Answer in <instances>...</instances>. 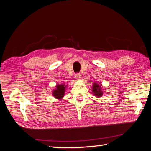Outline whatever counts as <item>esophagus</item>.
Segmentation results:
<instances>
[{
	"label": "esophagus",
	"instance_id": "esophagus-1",
	"mask_svg": "<svg viewBox=\"0 0 151 151\" xmlns=\"http://www.w3.org/2000/svg\"><path fill=\"white\" fill-rule=\"evenodd\" d=\"M75 78H76V79H81V73H76V74H75Z\"/></svg>",
	"mask_w": 151,
	"mask_h": 151
}]
</instances>
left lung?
<instances>
[{"mask_svg":"<svg viewBox=\"0 0 151 151\" xmlns=\"http://www.w3.org/2000/svg\"><path fill=\"white\" fill-rule=\"evenodd\" d=\"M92 88V92L95 93L94 95L99 97V98L102 96L103 92L101 90V86H99L98 84H97V83H93Z\"/></svg>","mask_w":151,"mask_h":151,"instance_id":"obj_1","label":"left lung"}]
</instances>
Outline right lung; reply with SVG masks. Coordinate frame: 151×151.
<instances>
[{
  "label": "right lung",
  "mask_w": 151,
  "mask_h": 151,
  "mask_svg": "<svg viewBox=\"0 0 151 151\" xmlns=\"http://www.w3.org/2000/svg\"><path fill=\"white\" fill-rule=\"evenodd\" d=\"M65 88V85H58L56 86V89L53 90V96L58 99H61L64 96Z\"/></svg>",
  "instance_id": "obj_1"
}]
</instances>
